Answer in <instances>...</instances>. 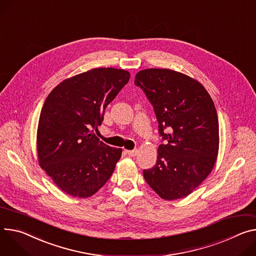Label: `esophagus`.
Instances as JSON below:
<instances>
[{
	"label": "esophagus",
	"instance_id": "esophagus-1",
	"mask_svg": "<svg viewBox=\"0 0 256 256\" xmlns=\"http://www.w3.org/2000/svg\"><path fill=\"white\" fill-rule=\"evenodd\" d=\"M126 153L128 155V156H136L138 154V150L134 149V150H126Z\"/></svg>",
	"mask_w": 256,
	"mask_h": 256
}]
</instances>
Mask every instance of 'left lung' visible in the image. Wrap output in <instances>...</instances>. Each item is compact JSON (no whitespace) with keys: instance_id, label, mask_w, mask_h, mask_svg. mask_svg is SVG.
<instances>
[{"instance_id":"obj_1","label":"left lung","mask_w":256,"mask_h":256,"mask_svg":"<svg viewBox=\"0 0 256 256\" xmlns=\"http://www.w3.org/2000/svg\"><path fill=\"white\" fill-rule=\"evenodd\" d=\"M134 84L153 106L159 136L156 164L144 170L150 187L166 200L188 196L210 174L218 153V120L204 86L170 69L138 72Z\"/></svg>"}]
</instances>
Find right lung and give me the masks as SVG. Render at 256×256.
<instances>
[{
  "label": "right lung",
  "instance_id": "right-lung-1",
  "mask_svg": "<svg viewBox=\"0 0 256 256\" xmlns=\"http://www.w3.org/2000/svg\"><path fill=\"white\" fill-rule=\"evenodd\" d=\"M130 72L95 68L59 84L46 99L38 128L40 168L68 195H94L112 176L122 150L94 134Z\"/></svg>",
  "mask_w": 256,
  "mask_h": 256
}]
</instances>
